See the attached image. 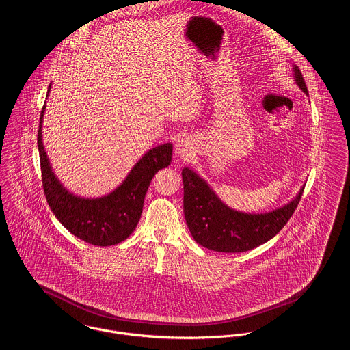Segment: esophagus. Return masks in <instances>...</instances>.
I'll return each instance as SVG.
<instances>
[{
	"instance_id": "1",
	"label": "esophagus",
	"mask_w": 350,
	"mask_h": 350,
	"mask_svg": "<svg viewBox=\"0 0 350 350\" xmlns=\"http://www.w3.org/2000/svg\"><path fill=\"white\" fill-rule=\"evenodd\" d=\"M191 141L189 139V137H180L177 141H176V145H174V150L177 154H180L181 157H188L189 154L191 153Z\"/></svg>"
}]
</instances>
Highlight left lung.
Wrapping results in <instances>:
<instances>
[{
	"instance_id": "8db88e82",
	"label": "left lung",
	"mask_w": 350,
	"mask_h": 350,
	"mask_svg": "<svg viewBox=\"0 0 350 350\" xmlns=\"http://www.w3.org/2000/svg\"><path fill=\"white\" fill-rule=\"evenodd\" d=\"M295 81L308 94L298 66H293ZM184 215L194 241L204 247L224 253H240L254 249L273 239L295 213L304 187L286 205L267 213H243L225 205L196 172L183 169Z\"/></svg>"
}]
</instances>
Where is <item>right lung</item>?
Here are the masks:
<instances>
[{
	"label": "right lung",
	"instance_id": "obj_1",
	"mask_svg": "<svg viewBox=\"0 0 350 350\" xmlns=\"http://www.w3.org/2000/svg\"><path fill=\"white\" fill-rule=\"evenodd\" d=\"M51 92V85L48 94ZM38 128V152L42 173V187L46 201L58 221L82 241L110 246L125 241L133 232L142 213L146 190L154 174L170 165L173 146L162 144L149 152L133 166L124 183L108 196L82 198L62 187L52 170L42 144V117Z\"/></svg>",
	"mask_w": 350,
	"mask_h": 350
}]
</instances>
